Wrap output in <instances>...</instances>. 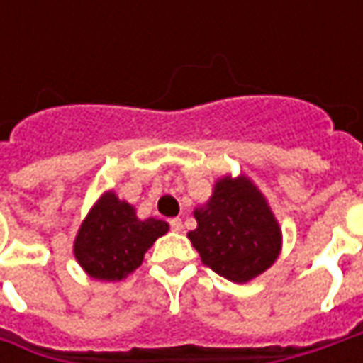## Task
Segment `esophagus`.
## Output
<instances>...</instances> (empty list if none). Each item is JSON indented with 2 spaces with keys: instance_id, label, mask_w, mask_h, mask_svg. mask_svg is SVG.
Instances as JSON below:
<instances>
[{
  "instance_id": "obj_1",
  "label": "esophagus",
  "mask_w": 363,
  "mask_h": 363,
  "mask_svg": "<svg viewBox=\"0 0 363 363\" xmlns=\"http://www.w3.org/2000/svg\"><path fill=\"white\" fill-rule=\"evenodd\" d=\"M169 223H171V229H173V231H177V233H179V231H182V221L179 220V218H174V220H171Z\"/></svg>"
}]
</instances>
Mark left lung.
Returning a JSON list of instances; mask_svg holds the SVG:
<instances>
[{"label":"left lung","mask_w":363,"mask_h":363,"mask_svg":"<svg viewBox=\"0 0 363 363\" xmlns=\"http://www.w3.org/2000/svg\"><path fill=\"white\" fill-rule=\"evenodd\" d=\"M198 225L189 239L206 267L235 284L272 267L281 231L267 198L245 174L216 182L212 198L194 210Z\"/></svg>","instance_id":"8db88e82"}]
</instances>
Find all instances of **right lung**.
Instances as JSON below:
<instances>
[{"mask_svg":"<svg viewBox=\"0 0 363 363\" xmlns=\"http://www.w3.org/2000/svg\"><path fill=\"white\" fill-rule=\"evenodd\" d=\"M169 223L155 218L138 220L134 206L104 192L83 220L74 243V255L91 278L118 281L142 264L143 255Z\"/></svg>","mask_w":363,"mask_h":363,"instance_id":"right-lung-1","label":"right lung"}]
</instances>
